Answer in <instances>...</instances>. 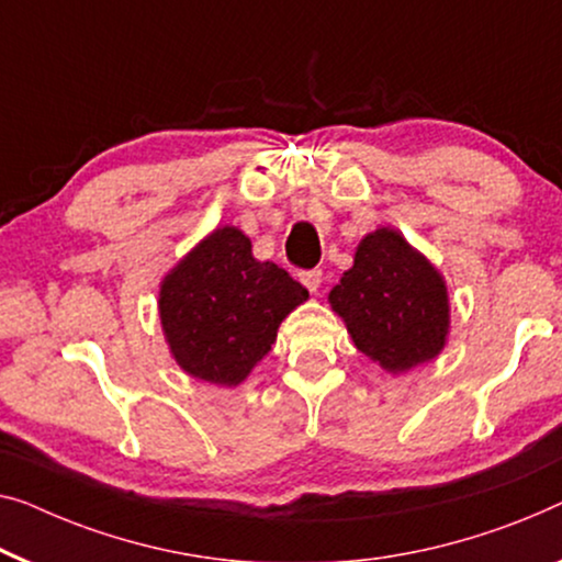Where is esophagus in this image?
<instances>
[{"label": "esophagus", "mask_w": 562, "mask_h": 562, "mask_svg": "<svg viewBox=\"0 0 562 562\" xmlns=\"http://www.w3.org/2000/svg\"><path fill=\"white\" fill-rule=\"evenodd\" d=\"M299 279L308 291H312V294H316V291H319V286H322V271H319V268H308V271H301Z\"/></svg>", "instance_id": "34e87169"}]
</instances>
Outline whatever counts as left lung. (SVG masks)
Masks as SVG:
<instances>
[{"label": "left lung", "mask_w": 562, "mask_h": 562, "mask_svg": "<svg viewBox=\"0 0 562 562\" xmlns=\"http://www.w3.org/2000/svg\"><path fill=\"white\" fill-rule=\"evenodd\" d=\"M355 345L387 372L434 360L449 331V296L441 273L397 231L370 233L355 266L329 291Z\"/></svg>", "instance_id": "1"}]
</instances>
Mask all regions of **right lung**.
<instances>
[{
    "mask_svg": "<svg viewBox=\"0 0 562 562\" xmlns=\"http://www.w3.org/2000/svg\"><path fill=\"white\" fill-rule=\"evenodd\" d=\"M306 299L289 271L256 261L238 227H221L161 283L159 316L184 372L238 385L271 349L286 314Z\"/></svg>",
    "mask_w": 562,
    "mask_h": 562,
    "instance_id": "obj_1",
    "label": "right lung"
}]
</instances>
